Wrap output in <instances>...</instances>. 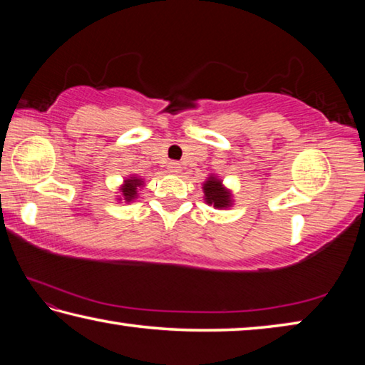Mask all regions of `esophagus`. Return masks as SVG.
Segmentation results:
<instances>
[{
	"instance_id": "1",
	"label": "esophagus",
	"mask_w": 365,
	"mask_h": 365,
	"mask_svg": "<svg viewBox=\"0 0 365 365\" xmlns=\"http://www.w3.org/2000/svg\"><path fill=\"white\" fill-rule=\"evenodd\" d=\"M168 170L170 172V174H180L182 168H180V164L177 163V160H170L169 165H168Z\"/></svg>"
}]
</instances>
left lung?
I'll return each instance as SVG.
<instances>
[{"instance_id":"obj_1","label":"left lung","mask_w":365,"mask_h":365,"mask_svg":"<svg viewBox=\"0 0 365 365\" xmlns=\"http://www.w3.org/2000/svg\"><path fill=\"white\" fill-rule=\"evenodd\" d=\"M205 195L206 201L209 205H214V207H225L228 206V200H230V195L222 188L220 182L215 180V178H209L205 183Z\"/></svg>"}]
</instances>
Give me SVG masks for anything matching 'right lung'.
I'll return each instance as SVG.
<instances>
[{
  "label": "right lung",
  "mask_w": 365,
  "mask_h": 365,
  "mask_svg": "<svg viewBox=\"0 0 365 365\" xmlns=\"http://www.w3.org/2000/svg\"><path fill=\"white\" fill-rule=\"evenodd\" d=\"M140 180H137V178H133V180H127V185L125 188H123V196H125V200H132V197H135V191H137V187H140Z\"/></svg>",
  "instance_id": "1"
}]
</instances>
